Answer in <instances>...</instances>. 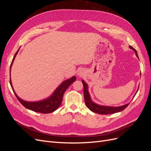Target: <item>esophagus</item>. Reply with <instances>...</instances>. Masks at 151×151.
Masks as SVG:
<instances>
[{
    "instance_id": "1",
    "label": "esophagus",
    "mask_w": 151,
    "mask_h": 151,
    "mask_svg": "<svg viewBox=\"0 0 151 151\" xmlns=\"http://www.w3.org/2000/svg\"><path fill=\"white\" fill-rule=\"evenodd\" d=\"M79 75H81V74H79Z\"/></svg>"
}]
</instances>
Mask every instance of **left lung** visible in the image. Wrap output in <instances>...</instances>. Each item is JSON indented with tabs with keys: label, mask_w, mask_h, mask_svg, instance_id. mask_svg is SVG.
<instances>
[{
	"label": "left lung",
	"mask_w": 151,
	"mask_h": 151,
	"mask_svg": "<svg viewBox=\"0 0 151 151\" xmlns=\"http://www.w3.org/2000/svg\"><path fill=\"white\" fill-rule=\"evenodd\" d=\"M130 48L133 50H134V52L136 54V56L138 57V55H137V53L136 50L131 46H130ZM82 83H83V86H84V98L85 100V104L87 106V107H88L91 111H92L94 113L101 114V115H108V114L115 113L120 112L123 110V109H125L128 106V105L129 104V103L119 107H110V106H100V105L95 104L91 100L90 96L88 93V85H87V84L84 81H82Z\"/></svg>",
	"instance_id": "1"
}]
</instances>
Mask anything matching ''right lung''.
<instances>
[{
    "label": "right lung",
    "instance_id": "right-lung-1",
    "mask_svg": "<svg viewBox=\"0 0 151 151\" xmlns=\"http://www.w3.org/2000/svg\"><path fill=\"white\" fill-rule=\"evenodd\" d=\"M19 50H17V52L14 55V57L12 59V61L11 62V67H10V73H11V68L13 63V61L14 60V58L16 56L18 51H19ZM76 77L74 76L72 77V78L63 82V83L58 86V88L55 90L54 93L49 98L43 100V101H41L38 102H27V101H23V100H22L17 96L16 94L15 93L14 91L12 84H11V79H10V84H11L13 92L16 95L18 101L23 105L26 108L31 109V110L33 111L38 112L41 113H50L55 111L56 109L59 107V106H60L62 103L63 95L64 94L65 91L68 87L70 86V85H71L73 83H74V82L76 81Z\"/></svg>",
    "mask_w": 151,
    "mask_h": 151
}]
</instances>
